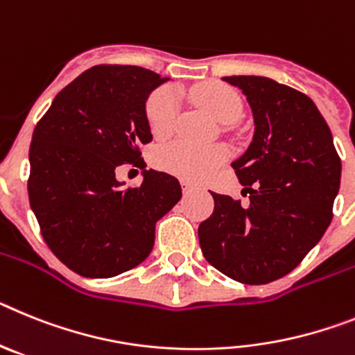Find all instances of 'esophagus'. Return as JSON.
<instances>
[{
	"mask_svg": "<svg viewBox=\"0 0 355 355\" xmlns=\"http://www.w3.org/2000/svg\"><path fill=\"white\" fill-rule=\"evenodd\" d=\"M198 189L200 187L196 186V184H193V182L182 180V191H184V195H191V193H195V191Z\"/></svg>",
	"mask_w": 355,
	"mask_h": 355,
	"instance_id": "34e87169",
	"label": "esophagus"
}]
</instances>
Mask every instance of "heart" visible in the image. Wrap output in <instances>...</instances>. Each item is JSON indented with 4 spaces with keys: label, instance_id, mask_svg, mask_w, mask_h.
I'll return each mask as SVG.
<instances>
[{
    "label": "heart",
    "instance_id": "obj_1",
    "mask_svg": "<svg viewBox=\"0 0 355 355\" xmlns=\"http://www.w3.org/2000/svg\"><path fill=\"white\" fill-rule=\"evenodd\" d=\"M191 96L211 114L216 121L232 123L241 116V98L234 89L218 82H207L193 89ZM178 94L173 89H159L146 103V119L150 132L162 139L175 130L178 118ZM227 160L223 146H196L186 141L166 144L157 153L160 168L187 180H202Z\"/></svg>",
    "mask_w": 355,
    "mask_h": 355
}]
</instances>
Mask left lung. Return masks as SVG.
<instances>
[{
	"label": "left lung",
	"instance_id": "left-lung-1",
	"mask_svg": "<svg viewBox=\"0 0 355 355\" xmlns=\"http://www.w3.org/2000/svg\"><path fill=\"white\" fill-rule=\"evenodd\" d=\"M254 114V139L232 162L248 203L211 193L198 227L202 252L223 275L268 284L288 275L322 239L340 191L341 160L309 96L266 76H225Z\"/></svg>",
	"mask_w": 355,
	"mask_h": 355
}]
</instances>
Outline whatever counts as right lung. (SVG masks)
Masks as SVG:
<instances>
[{"label": "right lung", "instance_id": "right-lung-1", "mask_svg": "<svg viewBox=\"0 0 355 355\" xmlns=\"http://www.w3.org/2000/svg\"><path fill=\"white\" fill-rule=\"evenodd\" d=\"M168 82L137 66H94L55 96L30 144V207L42 237L69 270L107 279L141 264L155 223L182 198L175 177L145 169L122 189L115 171L144 168L139 144L152 141L146 100Z\"/></svg>", "mask_w": 355, "mask_h": 355}]
</instances>
